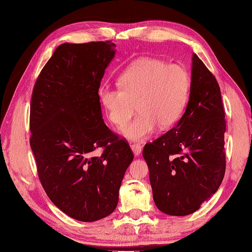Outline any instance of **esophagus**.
Wrapping results in <instances>:
<instances>
[{"label": "esophagus", "instance_id": "1", "mask_svg": "<svg viewBox=\"0 0 252 252\" xmlns=\"http://www.w3.org/2000/svg\"><path fill=\"white\" fill-rule=\"evenodd\" d=\"M131 148L133 151V154H134V156H140L142 153V148H143L141 144H133Z\"/></svg>", "mask_w": 252, "mask_h": 252}]
</instances>
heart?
<instances>
[{
	"instance_id": "obj_1",
	"label": "heart",
	"mask_w": 252,
	"mask_h": 252,
	"mask_svg": "<svg viewBox=\"0 0 252 252\" xmlns=\"http://www.w3.org/2000/svg\"><path fill=\"white\" fill-rule=\"evenodd\" d=\"M119 88L104 85L100 103L116 126H122L135 112L134 120L123 126L127 140L143 142L157 126L167 129L180 119L189 101L190 78L179 63H167L156 58H141L118 78Z\"/></svg>"
}]
</instances>
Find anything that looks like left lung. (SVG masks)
I'll return each instance as SVG.
<instances>
[{
    "mask_svg": "<svg viewBox=\"0 0 252 252\" xmlns=\"http://www.w3.org/2000/svg\"><path fill=\"white\" fill-rule=\"evenodd\" d=\"M221 91L205 63L192 54L189 104L173 129L147 143L154 201L169 216H187L220 187L225 173L226 130Z\"/></svg>",
    "mask_w": 252,
    "mask_h": 252,
    "instance_id": "left-lung-1",
    "label": "left lung"
}]
</instances>
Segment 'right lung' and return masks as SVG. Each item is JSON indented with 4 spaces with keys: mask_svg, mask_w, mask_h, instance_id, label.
<instances>
[{
    "mask_svg": "<svg viewBox=\"0 0 252 252\" xmlns=\"http://www.w3.org/2000/svg\"><path fill=\"white\" fill-rule=\"evenodd\" d=\"M110 41L61 44L37 77L30 105V146L41 184L74 220L114 212L133 153L101 116L98 89L115 57ZM102 148L100 155L94 152Z\"/></svg>",
    "mask_w": 252,
    "mask_h": 252,
    "instance_id": "right-lung-1",
    "label": "right lung"
}]
</instances>
